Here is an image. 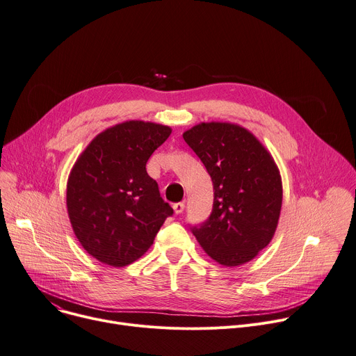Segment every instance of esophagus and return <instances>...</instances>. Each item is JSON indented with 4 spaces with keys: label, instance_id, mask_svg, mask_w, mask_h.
<instances>
[{
    "label": "esophagus",
    "instance_id": "1",
    "mask_svg": "<svg viewBox=\"0 0 356 356\" xmlns=\"http://www.w3.org/2000/svg\"><path fill=\"white\" fill-rule=\"evenodd\" d=\"M173 210L176 214H181L184 211V203L183 202H179V203H175L173 204Z\"/></svg>",
    "mask_w": 356,
    "mask_h": 356
}]
</instances>
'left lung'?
I'll list each match as a JSON object with an SVG mask.
<instances>
[{
  "mask_svg": "<svg viewBox=\"0 0 356 356\" xmlns=\"http://www.w3.org/2000/svg\"><path fill=\"white\" fill-rule=\"evenodd\" d=\"M207 169L214 190L210 216L190 225L217 263L244 264L271 241L282 204L280 172L270 153L245 129L202 123L183 134Z\"/></svg>",
  "mask_w": 356,
  "mask_h": 356,
  "instance_id": "obj_1",
  "label": "left lung"
}]
</instances>
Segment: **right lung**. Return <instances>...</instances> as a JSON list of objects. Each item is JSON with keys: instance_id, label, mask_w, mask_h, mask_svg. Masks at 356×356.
<instances>
[{"instance_id": "1", "label": "right lung", "mask_w": 356, "mask_h": 356, "mask_svg": "<svg viewBox=\"0 0 356 356\" xmlns=\"http://www.w3.org/2000/svg\"><path fill=\"white\" fill-rule=\"evenodd\" d=\"M172 129L131 120L96 136L75 163L67 206L76 238L96 260L124 267L142 257L173 209L146 172Z\"/></svg>"}]
</instances>
